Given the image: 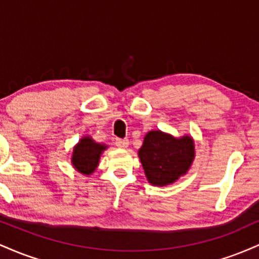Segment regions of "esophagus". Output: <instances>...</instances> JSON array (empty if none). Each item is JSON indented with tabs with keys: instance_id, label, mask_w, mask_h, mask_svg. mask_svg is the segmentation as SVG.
<instances>
[{
	"instance_id": "esophagus-1",
	"label": "esophagus",
	"mask_w": 259,
	"mask_h": 259,
	"mask_svg": "<svg viewBox=\"0 0 259 259\" xmlns=\"http://www.w3.org/2000/svg\"><path fill=\"white\" fill-rule=\"evenodd\" d=\"M115 145L120 148H126L129 146V140L127 139H115Z\"/></svg>"
}]
</instances>
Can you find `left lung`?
I'll list each match as a JSON object with an SVG mask.
<instances>
[{
  "mask_svg": "<svg viewBox=\"0 0 259 259\" xmlns=\"http://www.w3.org/2000/svg\"><path fill=\"white\" fill-rule=\"evenodd\" d=\"M194 141L190 136L175 139L159 130L145 136L139 157L148 181L164 186L185 174L194 160Z\"/></svg>",
  "mask_w": 259,
  "mask_h": 259,
  "instance_id": "1",
  "label": "left lung"
}]
</instances>
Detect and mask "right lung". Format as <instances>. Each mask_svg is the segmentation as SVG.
I'll return each instance as SVG.
<instances>
[{
    "mask_svg": "<svg viewBox=\"0 0 259 259\" xmlns=\"http://www.w3.org/2000/svg\"><path fill=\"white\" fill-rule=\"evenodd\" d=\"M106 150L105 145L96 144L91 138H84L74 147L73 165L80 173L91 174L99 164L101 153Z\"/></svg>",
    "mask_w": 259,
    "mask_h": 259,
    "instance_id": "obj_1",
    "label": "right lung"
}]
</instances>
